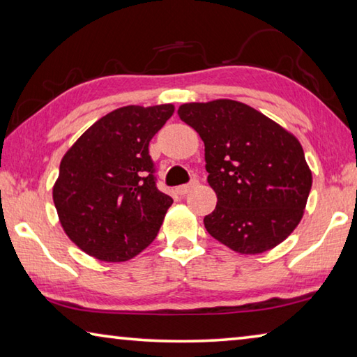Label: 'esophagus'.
<instances>
[{
	"label": "esophagus",
	"mask_w": 357,
	"mask_h": 357,
	"mask_svg": "<svg viewBox=\"0 0 357 357\" xmlns=\"http://www.w3.org/2000/svg\"><path fill=\"white\" fill-rule=\"evenodd\" d=\"M198 185V181L197 179H192L189 184H183V185H179L178 189H176V192L179 193V195H185V193H189L193 187H197Z\"/></svg>",
	"instance_id": "obj_1"
}]
</instances>
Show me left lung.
<instances>
[{"mask_svg": "<svg viewBox=\"0 0 357 357\" xmlns=\"http://www.w3.org/2000/svg\"><path fill=\"white\" fill-rule=\"evenodd\" d=\"M179 118L204 142L208 183L217 206L204 228L245 255L274 249L304 214L312 172L298 138L236 100L184 104Z\"/></svg>", "mask_w": 357, "mask_h": 357, "instance_id": "left-lung-1", "label": "left lung"}]
</instances>
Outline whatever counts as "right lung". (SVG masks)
<instances>
[{
  "mask_svg": "<svg viewBox=\"0 0 357 357\" xmlns=\"http://www.w3.org/2000/svg\"><path fill=\"white\" fill-rule=\"evenodd\" d=\"M173 112L172 104L121 107L64 154L53 202L66 234L88 255L128 261L155 239L173 200L157 189L148 146Z\"/></svg>",
  "mask_w": 357,
  "mask_h": 357,
  "instance_id": "right-lung-1",
  "label": "right lung"
}]
</instances>
